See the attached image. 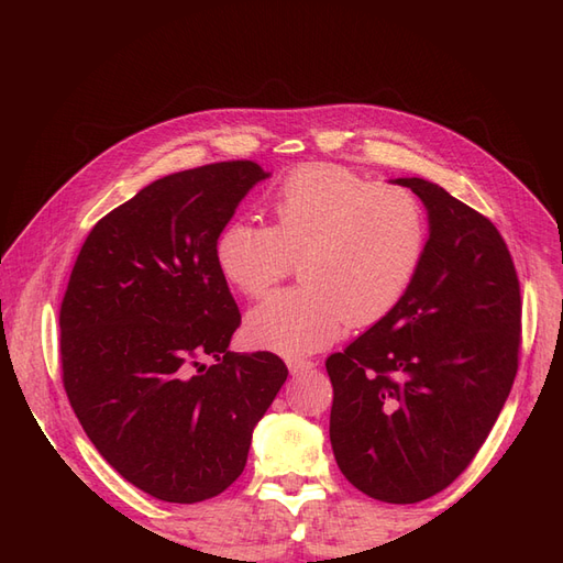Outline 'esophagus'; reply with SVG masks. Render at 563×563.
I'll return each mask as SVG.
<instances>
[{"instance_id":"obj_1","label":"esophagus","mask_w":563,"mask_h":563,"mask_svg":"<svg viewBox=\"0 0 563 563\" xmlns=\"http://www.w3.org/2000/svg\"><path fill=\"white\" fill-rule=\"evenodd\" d=\"M288 371H291V376H302V373H308L314 368L312 360H300V356H294V360H288Z\"/></svg>"}]
</instances>
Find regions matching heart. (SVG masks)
<instances>
[{
  "instance_id": "1",
  "label": "heart",
  "mask_w": 563,
  "mask_h": 563,
  "mask_svg": "<svg viewBox=\"0 0 563 563\" xmlns=\"http://www.w3.org/2000/svg\"><path fill=\"white\" fill-rule=\"evenodd\" d=\"M275 225L240 218L218 234L216 265L249 298L265 296L300 258L298 286L249 312L253 345L286 356L327 347L350 327L397 308L420 267L428 223L399 185H376L335 164H308L269 199Z\"/></svg>"
}]
</instances>
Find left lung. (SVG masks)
Returning <instances> with one entry per match:
<instances>
[{
	"label": "left lung",
	"mask_w": 563,
	"mask_h": 563,
	"mask_svg": "<svg viewBox=\"0 0 563 563\" xmlns=\"http://www.w3.org/2000/svg\"><path fill=\"white\" fill-rule=\"evenodd\" d=\"M430 236L399 305L327 360L331 446L368 498L411 505L472 463L512 389L521 296L512 255L488 218L424 178Z\"/></svg>",
	"instance_id": "obj_1"
}]
</instances>
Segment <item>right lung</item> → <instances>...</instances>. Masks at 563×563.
<instances>
[{
	"instance_id": "right-lung-1",
	"label": "right lung",
	"mask_w": 563,
	"mask_h": 563,
	"mask_svg": "<svg viewBox=\"0 0 563 563\" xmlns=\"http://www.w3.org/2000/svg\"><path fill=\"white\" fill-rule=\"evenodd\" d=\"M265 178L220 162L150 183L98 220L60 305L63 385L84 432L164 503L209 500L244 472L288 376L277 354L228 350L242 314L216 265L218 234Z\"/></svg>"
}]
</instances>
